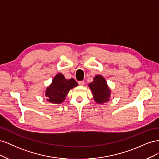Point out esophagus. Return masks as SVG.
I'll return each mask as SVG.
<instances>
[{"mask_svg":"<svg viewBox=\"0 0 159 159\" xmlns=\"http://www.w3.org/2000/svg\"><path fill=\"white\" fill-rule=\"evenodd\" d=\"M78 84H79L80 85H84V81H78Z\"/></svg>","mask_w":159,"mask_h":159,"instance_id":"obj_1","label":"esophagus"}]
</instances>
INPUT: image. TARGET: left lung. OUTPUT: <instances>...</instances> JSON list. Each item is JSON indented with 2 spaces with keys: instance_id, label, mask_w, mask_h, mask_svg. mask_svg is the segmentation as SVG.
Wrapping results in <instances>:
<instances>
[{
  "instance_id": "left-lung-1",
  "label": "left lung",
  "mask_w": 159,
  "mask_h": 159,
  "mask_svg": "<svg viewBox=\"0 0 159 159\" xmlns=\"http://www.w3.org/2000/svg\"><path fill=\"white\" fill-rule=\"evenodd\" d=\"M89 87L92 91L94 100L98 103H103L109 100L110 91L102 76H95L93 82L89 84Z\"/></svg>"
}]
</instances>
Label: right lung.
<instances>
[{"label":"right lung","mask_w":159,"mask_h":159,"mask_svg":"<svg viewBox=\"0 0 159 159\" xmlns=\"http://www.w3.org/2000/svg\"><path fill=\"white\" fill-rule=\"evenodd\" d=\"M78 85L74 79L66 80L63 74H57L46 90L47 100L52 103L60 104L65 100L69 91Z\"/></svg>","instance_id":"add662e5"}]
</instances>
